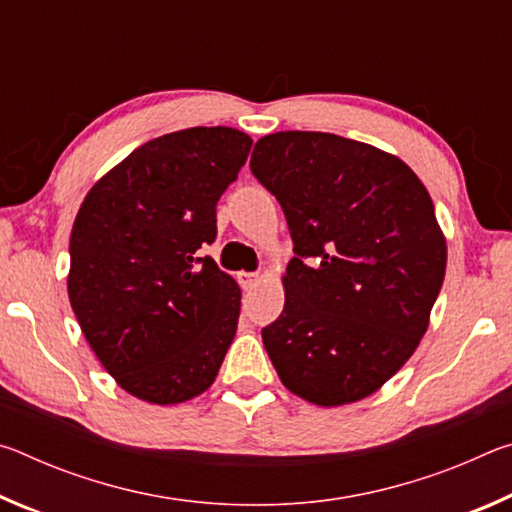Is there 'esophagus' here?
<instances>
[{"instance_id": "34e87169", "label": "esophagus", "mask_w": 512, "mask_h": 512, "mask_svg": "<svg viewBox=\"0 0 512 512\" xmlns=\"http://www.w3.org/2000/svg\"><path fill=\"white\" fill-rule=\"evenodd\" d=\"M257 282H259V275L257 273H239V284L244 289H253Z\"/></svg>"}]
</instances>
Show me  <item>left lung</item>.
<instances>
[{
	"label": "left lung",
	"instance_id": "1",
	"mask_svg": "<svg viewBox=\"0 0 512 512\" xmlns=\"http://www.w3.org/2000/svg\"><path fill=\"white\" fill-rule=\"evenodd\" d=\"M250 171L287 216L280 318L262 329L282 384L318 406L359 402L409 361L445 280L447 244L409 164L314 131L255 144Z\"/></svg>",
	"mask_w": 512,
	"mask_h": 512
}]
</instances>
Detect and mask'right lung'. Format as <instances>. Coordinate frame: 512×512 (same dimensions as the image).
<instances>
[{"label":"right lung","mask_w":512,"mask_h":512,"mask_svg":"<svg viewBox=\"0 0 512 512\" xmlns=\"http://www.w3.org/2000/svg\"><path fill=\"white\" fill-rule=\"evenodd\" d=\"M253 140L196 126L142 144L94 185L69 237L67 293L92 352L126 393L180 404L214 384L241 289L198 250Z\"/></svg>","instance_id":"1"}]
</instances>
